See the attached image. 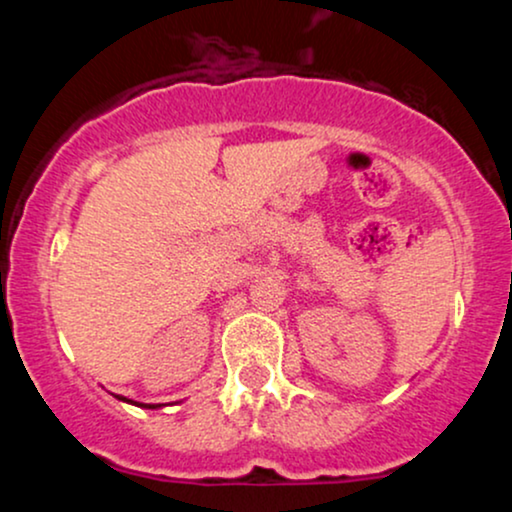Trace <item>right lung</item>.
Wrapping results in <instances>:
<instances>
[{"instance_id":"right-lung-1","label":"right lung","mask_w":512,"mask_h":512,"mask_svg":"<svg viewBox=\"0 0 512 512\" xmlns=\"http://www.w3.org/2000/svg\"><path fill=\"white\" fill-rule=\"evenodd\" d=\"M117 399H122V402H129V399H125V397H117ZM132 404H137V402H132ZM139 407H146V409H156L154 404H139Z\"/></svg>"}]
</instances>
